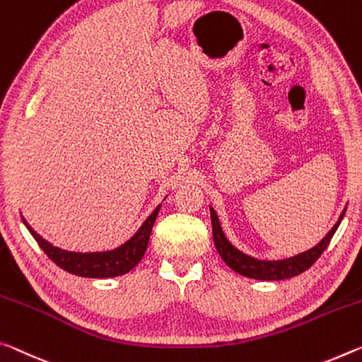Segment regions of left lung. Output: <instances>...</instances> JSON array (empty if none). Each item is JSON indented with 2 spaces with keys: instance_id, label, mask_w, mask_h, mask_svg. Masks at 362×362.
I'll return each mask as SVG.
<instances>
[{
  "instance_id": "obj_1",
  "label": "left lung",
  "mask_w": 362,
  "mask_h": 362,
  "mask_svg": "<svg viewBox=\"0 0 362 362\" xmlns=\"http://www.w3.org/2000/svg\"><path fill=\"white\" fill-rule=\"evenodd\" d=\"M211 209V222H212V237H214V245L217 253L221 255L223 262L227 264L232 271L245 275V277L250 279H257V280H284L295 277V275H300L301 272L308 271L313 264L319 259V256L324 253L327 246H329L332 237L337 232L338 226L345 216V211L341 212L340 219L332 227V230L325 235L322 242L317 246H314L306 253H301L293 257H288V259L284 261H257L255 257H250L243 253H240L237 248L228 243V240L223 235L219 219H217V214L214 209Z\"/></svg>"
}]
</instances>
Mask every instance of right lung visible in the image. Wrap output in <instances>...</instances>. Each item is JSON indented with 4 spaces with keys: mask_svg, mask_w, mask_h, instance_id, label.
Segmentation results:
<instances>
[{
    "mask_svg": "<svg viewBox=\"0 0 362 362\" xmlns=\"http://www.w3.org/2000/svg\"><path fill=\"white\" fill-rule=\"evenodd\" d=\"M159 209L160 206H158L153 211V214L148 217L145 223L140 227V230L127 243H124L122 246H119V248L112 251H105V253H72V251H64L40 237L28 226L24 217H22V221H24L28 232L32 233V237L37 240L40 248L47 253V256L56 266H59L61 269H64V271L74 275H78V277L106 279L127 274L141 261V257L148 248V242H150V235Z\"/></svg>",
    "mask_w": 362,
    "mask_h": 362,
    "instance_id": "obj_1",
    "label": "right lung"
}]
</instances>
